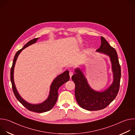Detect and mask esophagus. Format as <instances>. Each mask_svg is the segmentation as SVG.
Returning <instances> with one entry per match:
<instances>
[{
	"instance_id": "34e87169",
	"label": "esophagus",
	"mask_w": 135,
	"mask_h": 135,
	"mask_svg": "<svg viewBox=\"0 0 135 135\" xmlns=\"http://www.w3.org/2000/svg\"><path fill=\"white\" fill-rule=\"evenodd\" d=\"M73 75V73L72 71H70V72H69V76H70V78H71Z\"/></svg>"
}]
</instances>
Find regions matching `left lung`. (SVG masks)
<instances>
[{
    "label": "left lung",
    "instance_id": "1",
    "mask_svg": "<svg viewBox=\"0 0 135 135\" xmlns=\"http://www.w3.org/2000/svg\"><path fill=\"white\" fill-rule=\"evenodd\" d=\"M96 52L109 57L112 64L113 81L110 86L103 91L93 89L89 84L83 72L79 68L75 70L71 79L75 84V95L79 106L88 110H98L106 107L118 93L121 78V67L117 52L101 37V45Z\"/></svg>",
    "mask_w": 135,
    "mask_h": 135
}]
</instances>
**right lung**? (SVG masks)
<instances>
[{
  "label": "right lung",
  "instance_id": "right-lung-1",
  "mask_svg": "<svg viewBox=\"0 0 135 135\" xmlns=\"http://www.w3.org/2000/svg\"><path fill=\"white\" fill-rule=\"evenodd\" d=\"M39 38L40 37L34 38V39L30 41L23 47L22 49H21V50L18 51L16 52V54L15 55L12 67L11 69V81L12 85L13 91L15 97L23 105V106H24L26 108H27L28 110L30 111L37 113H43L51 110L55 105L57 99V97H58V93H57V91H58L59 88L62 85H63L64 83H65L66 82L69 80L70 77L68 70H66L64 73H61V74L59 75L58 76H57V77H56L54 79V80L51 84L50 92L47 98L41 103L37 104H30L26 101L23 98H22V97L20 95V94H19L16 88V86L14 81V70L15 63L18 55L20 54L22 50L25 48L27 47L28 46L36 43L37 41L39 39Z\"/></svg>",
  "mask_w": 135,
  "mask_h": 135
}]
</instances>
